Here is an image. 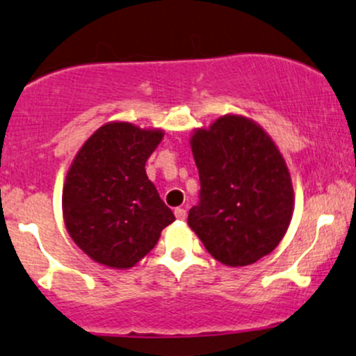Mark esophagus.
I'll return each mask as SVG.
<instances>
[{
	"mask_svg": "<svg viewBox=\"0 0 356 356\" xmlns=\"http://www.w3.org/2000/svg\"><path fill=\"white\" fill-rule=\"evenodd\" d=\"M175 216H177L178 220H185L186 218V210H185V208H177V210H175Z\"/></svg>",
	"mask_w": 356,
	"mask_h": 356,
	"instance_id": "1",
	"label": "esophagus"
}]
</instances>
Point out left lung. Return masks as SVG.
<instances>
[{
	"instance_id": "1",
	"label": "left lung",
	"mask_w": 356,
	"mask_h": 356,
	"mask_svg": "<svg viewBox=\"0 0 356 356\" xmlns=\"http://www.w3.org/2000/svg\"><path fill=\"white\" fill-rule=\"evenodd\" d=\"M200 202L188 225L215 260L246 266L273 252L293 215L286 163L261 127L221 116L191 136Z\"/></svg>"
}]
</instances>
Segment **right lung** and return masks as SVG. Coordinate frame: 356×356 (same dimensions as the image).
I'll use <instances>...</instances> for the list:
<instances>
[{"instance_id": "obj_1", "label": "right lung", "mask_w": 356, "mask_h": 356, "mask_svg": "<svg viewBox=\"0 0 356 356\" xmlns=\"http://www.w3.org/2000/svg\"><path fill=\"white\" fill-rule=\"evenodd\" d=\"M161 140V129L115 121L96 129L74 156L63 188V216L91 260L131 268L175 221L145 170Z\"/></svg>"}]
</instances>
